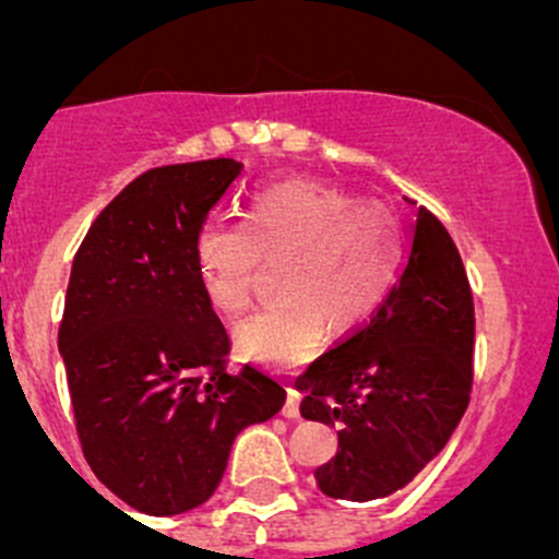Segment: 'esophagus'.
<instances>
[{"label":"esophagus","instance_id":"obj_1","mask_svg":"<svg viewBox=\"0 0 559 559\" xmlns=\"http://www.w3.org/2000/svg\"><path fill=\"white\" fill-rule=\"evenodd\" d=\"M281 414H284L286 419H297V416H300V397H297L295 389H289V394H286V403L284 408H281Z\"/></svg>","mask_w":559,"mask_h":559}]
</instances>
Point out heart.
<instances>
[{"mask_svg":"<svg viewBox=\"0 0 559 559\" xmlns=\"http://www.w3.org/2000/svg\"><path fill=\"white\" fill-rule=\"evenodd\" d=\"M207 300L227 316L253 306L262 262H281V300L235 330L246 357L300 365L324 332L368 324L397 286L408 238L394 207L313 183L284 180L253 194L246 222L202 224L197 235Z\"/></svg>","mask_w":559,"mask_h":559,"instance_id":"obj_1","label":"heart"}]
</instances>
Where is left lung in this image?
Returning <instances> with one entry per match:
<instances>
[{
	"label": "left lung",
	"instance_id": "8db88e82",
	"mask_svg": "<svg viewBox=\"0 0 559 559\" xmlns=\"http://www.w3.org/2000/svg\"><path fill=\"white\" fill-rule=\"evenodd\" d=\"M473 341L465 264L419 207L408 264L381 311L295 381L300 414L337 427V454L313 473L321 492L365 503L414 481L471 403Z\"/></svg>",
	"mask_w": 559,
	"mask_h": 559
}]
</instances>
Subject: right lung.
I'll return each instance as SVG.
<instances>
[{
    "label": "right lung",
    "instance_id": "obj_1",
    "mask_svg": "<svg viewBox=\"0 0 559 559\" xmlns=\"http://www.w3.org/2000/svg\"><path fill=\"white\" fill-rule=\"evenodd\" d=\"M243 165L154 167L94 218L72 259L59 352L75 430L99 481L151 516L216 492L238 432L286 389L243 365L207 300L197 235Z\"/></svg>",
    "mask_w": 559,
    "mask_h": 559
}]
</instances>
